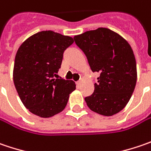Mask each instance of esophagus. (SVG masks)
Instances as JSON below:
<instances>
[{
  "mask_svg": "<svg viewBox=\"0 0 151 151\" xmlns=\"http://www.w3.org/2000/svg\"><path fill=\"white\" fill-rule=\"evenodd\" d=\"M80 84H81V81H78V82H76V85H77V87H79V86H80Z\"/></svg>",
  "mask_w": 151,
  "mask_h": 151,
  "instance_id": "obj_1",
  "label": "esophagus"
}]
</instances>
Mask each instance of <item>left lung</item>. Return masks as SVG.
<instances>
[{"instance_id": "obj_1", "label": "left lung", "mask_w": 151, "mask_h": 151, "mask_svg": "<svg viewBox=\"0 0 151 151\" xmlns=\"http://www.w3.org/2000/svg\"><path fill=\"white\" fill-rule=\"evenodd\" d=\"M100 77L94 93L84 100L91 111L103 116L121 111L129 101L137 81L134 51L121 35L106 28L86 31L73 37Z\"/></svg>"}]
</instances>
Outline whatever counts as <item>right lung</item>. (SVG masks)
<instances>
[{"label": "right lung", "instance_id": "1", "mask_svg": "<svg viewBox=\"0 0 151 151\" xmlns=\"http://www.w3.org/2000/svg\"><path fill=\"white\" fill-rule=\"evenodd\" d=\"M73 43L72 37L48 30L28 38L17 50L13 82L24 106L33 114L46 118L66 107L75 83L56 78L63 52Z\"/></svg>", "mask_w": 151, "mask_h": 151}]
</instances>
